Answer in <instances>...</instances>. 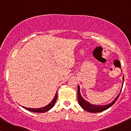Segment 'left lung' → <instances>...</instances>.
Segmentation results:
<instances>
[{
	"label": "left lung",
	"mask_w": 131,
	"mask_h": 131,
	"mask_svg": "<svg viewBox=\"0 0 131 131\" xmlns=\"http://www.w3.org/2000/svg\"><path fill=\"white\" fill-rule=\"evenodd\" d=\"M123 82H124V76H123ZM123 85H122V88L123 85ZM122 90V89H121ZM121 93V92H120ZM119 93V94H120ZM119 94L117 96V97L115 99V100H113L112 103H110L108 105H102V106H99V105H92L91 103H89L88 102L85 101V100L81 96V93H80V88H79V85H78V101L79 102V105L84 110L87 111V112H90V113H99V112H102L103 111L106 110L108 108H109L110 107L112 106L114 103H115V102L116 101L117 99H118L119 96Z\"/></svg>",
	"instance_id": "1"
}]
</instances>
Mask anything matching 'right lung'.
I'll return each instance as SVG.
<instances>
[{
    "label": "right lung",
    "instance_id": "1",
    "mask_svg": "<svg viewBox=\"0 0 131 131\" xmlns=\"http://www.w3.org/2000/svg\"><path fill=\"white\" fill-rule=\"evenodd\" d=\"M57 91L55 94V97H54V99L52 100V101L49 103V105H46V106H43L42 108H26V107H23L24 108L26 109V110L29 111V112H32L34 113H44L46 112H48L49 110L52 108V107L55 105V102L57 101Z\"/></svg>",
    "mask_w": 131,
    "mask_h": 131
}]
</instances>
